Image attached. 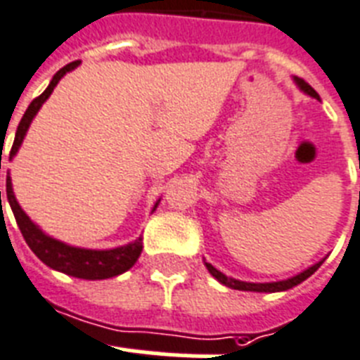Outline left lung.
I'll return each instance as SVG.
<instances>
[{"instance_id":"8db88e82","label":"left lung","mask_w":360,"mask_h":360,"mask_svg":"<svg viewBox=\"0 0 360 360\" xmlns=\"http://www.w3.org/2000/svg\"><path fill=\"white\" fill-rule=\"evenodd\" d=\"M294 83L297 84V89L302 90V92H305L307 96H311V98H316L320 99V96L316 94V90L312 89L311 84H307L303 79L300 77H294ZM323 261L326 259H322V261H318L316 264L309 266L307 270L300 271L297 276L294 277H288V279H283V281H271V283H248V281H238V279H233V277H227L226 274H221L220 270H216L214 266L209 264V262H205L207 270H209V274L212 277H214L216 281H220L221 285L229 286V288H235V290H246V292H285L288 290V288H292V286L300 285V283H303L307 279V277H311L314 271L320 268V266L323 264Z\"/></svg>"}]
</instances>
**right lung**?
<instances>
[{
    "label": "right lung",
    "mask_w": 360,
    "mask_h": 360,
    "mask_svg": "<svg viewBox=\"0 0 360 360\" xmlns=\"http://www.w3.org/2000/svg\"><path fill=\"white\" fill-rule=\"evenodd\" d=\"M81 60H75V63L66 64L64 68H60L57 74L53 75L51 83L42 94L34 98L31 101V105L27 107L25 114H23L22 122H20L18 129H16V136H14V144L11 155H8V160L14 159V155L18 153L20 146H22L25 134H27L29 125L33 122V118L37 116V112L40 110V107L44 105V101L51 96L53 89L57 86V83L64 75L75 70L79 66ZM1 200V192H0ZM7 200L8 205L13 209L14 218H16V224H18L20 231H22L23 238L27 242V246L31 248L34 255L48 264L49 268H53L57 271H63L66 276L77 277V279H89V281H98V279H109V277H116L120 274H124L129 268H133L134 262L139 261L140 253H142V236H139L136 240L125 244V246L112 248V250H86V248H75L70 246L66 242H60L53 236L46 235L40 227L34 224L31 218H29L23 209L20 207V203L16 201V195H14L13 183H11V175H7ZM160 201V200H159ZM159 201L155 203L153 210L157 209Z\"/></svg>",
    "instance_id": "add662e5"
}]
</instances>
